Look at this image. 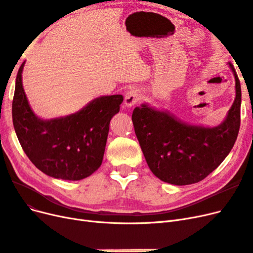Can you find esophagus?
I'll return each mask as SVG.
<instances>
[{
    "label": "esophagus",
    "mask_w": 253,
    "mask_h": 253,
    "mask_svg": "<svg viewBox=\"0 0 253 253\" xmlns=\"http://www.w3.org/2000/svg\"><path fill=\"white\" fill-rule=\"evenodd\" d=\"M141 99H142V94L137 90V89H130V90L127 91V93L125 94L124 104L126 107H132V106L136 104Z\"/></svg>",
    "instance_id": "obj_1"
}]
</instances>
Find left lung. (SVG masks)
<instances>
[{
	"instance_id": "obj_1",
	"label": "left lung",
	"mask_w": 253,
	"mask_h": 253,
	"mask_svg": "<svg viewBox=\"0 0 253 253\" xmlns=\"http://www.w3.org/2000/svg\"><path fill=\"white\" fill-rule=\"evenodd\" d=\"M235 78V99L227 118L216 127L183 123L167 111L147 104L132 112L134 131L146 162L161 181L189 185L204 180L231 151L241 124V84Z\"/></svg>"
}]
</instances>
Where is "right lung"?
<instances>
[{
	"mask_svg": "<svg viewBox=\"0 0 253 253\" xmlns=\"http://www.w3.org/2000/svg\"><path fill=\"white\" fill-rule=\"evenodd\" d=\"M18 71L12 101V122L24 152L45 174L79 181L102 164L111 118L120 111L121 94L101 96L65 118L43 121L32 112Z\"/></svg>",
	"mask_w": 253,
	"mask_h": 253,
	"instance_id": "add662e5",
	"label": "right lung"
}]
</instances>
